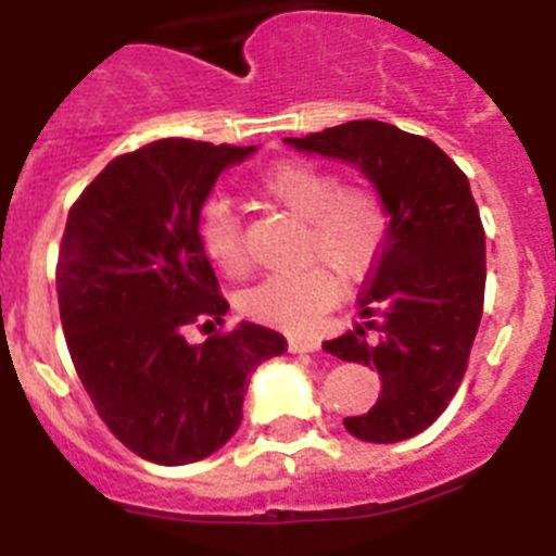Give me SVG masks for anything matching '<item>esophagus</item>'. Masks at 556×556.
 Instances as JSON below:
<instances>
[{
	"instance_id": "esophagus-1",
	"label": "esophagus",
	"mask_w": 556,
	"mask_h": 556,
	"mask_svg": "<svg viewBox=\"0 0 556 556\" xmlns=\"http://www.w3.org/2000/svg\"><path fill=\"white\" fill-rule=\"evenodd\" d=\"M317 348H320V342H317V339H301V337L289 339V351L292 353H314Z\"/></svg>"
}]
</instances>
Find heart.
I'll return each mask as SVG.
<instances>
[{
  "label": "heart",
  "mask_w": 556,
  "mask_h": 556,
  "mask_svg": "<svg viewBox=\"0 0 556 556\" xmlns=\"http://www.w3.org/2000/svg\"><path fill=\"white\" fill-rule=\"evenodd\" d=\"M264 198L306 225L301 258L323 262L334 273L356 281L370 273L384 244L387 217L376 194L342 186L337 172L314 161H281L258 180ZM200 242L205 255L225 275L248 269L242 217L230 200L214 198L200 214ZM339 278L330 269L312 264L287 275H273L242 294V312L253 320L306 331L320 314L339 301Z\"/></svg>",
  "instance_id": "1"
}]
</instances>
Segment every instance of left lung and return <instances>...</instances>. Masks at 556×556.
Returning <instances> with one entry per match:
<instances>
[{
    "instance_id": "left-lung-1",
    "label": "left lung",
    "mask_w": 556,
    "mask_h": 556,
    "mask_svg": "<svg viewBox=\"0 0 556 556\" xmlns=\"http://www.w3.org/2000/svg\"><path fill=\"white\" fill-rule=\"evenodd\" d=\"M283 141L356 166L390 219L358 298L365 323L323 348L381 376L376 406L345 417V429L365 443L409 440L456 395L481 323L484 228L468 178L434 141L387 122H345ZM367 330L379 337L367 340Z\"/></svg>"
}]
</instances>
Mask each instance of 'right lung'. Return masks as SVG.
<instances>
[{
	"label": "right lung",
	"instance_id": "add662e5",
	"mask_svg": "<svg viewBox=\"0 0 556 556\" xmlns=\"http://www.w3.org/2000/svg\"><path fill=\"white\" fill-rule=\"evenodd\" d=\"M255 147L161 139L113 159L86 186L58 253V306L75 370L108 429L155 465H189L242 424L250 372L287 351L239 323L191 345L186 326L228 303L200 242V211Z\"/></svg>",
	"mask_w": 556,
	"mask_h": 556
}]
</instances>
